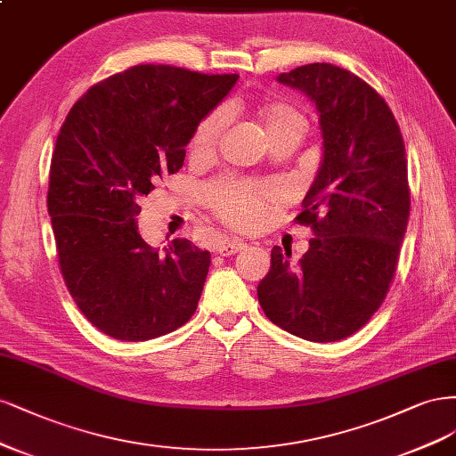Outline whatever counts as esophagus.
<instances>
[{"label":"esophagus","instance_id":"1","mask_svg":"<svg viewBox=\"0 0 456 456\" xmlns=\"http://www.w3.org/2000/svg\"><path fill=\"white\" fill-rule=\"evenodd\" d=\"M244 246H246V244H244L242 240H237V239L224 240L222 244L217 246V254H219V256H232V254L240 252V249H242Z\"/></svg>","mask_w":456,"mask_h":456}]
</instances>
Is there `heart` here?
<instances>
[{"instance_id":"obj_1","label":"heart","mask_w":456,"mask_h":456,"mask_svg":"<svg viewBox=\"0 0 456 456\" xmlns=\"http://www.w3.org/2000/svg\"><path fill=\"white\" fill-rule=\"evenodd\" d=\"M263 123L267 126L269 136L274 138L289 126H305L303 117L297 110L286 104H274L261 111ZM225 125V111H212L207 119H202L193 132V138L189 143V153L193 159H208L222 136ZM204 199L210 210L222 219V222L239 227L249 229L257 225L265 216L267 200L271 199V191L263 185L244 183L234 180H219L214 182L204 191Z\"/></svg>"}]
</instances>
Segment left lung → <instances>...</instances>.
Returning a JSON list of instances; mask_svg holds the SVG:
<instances>
[{
    "label": "left lung",
    "instance_id": "left-lung-1",
    "mask_svg": "<svg viewBox=\"0 0 456 456\" xmlns=\"http://www.w3.org/2000/svg\"><path fill=\"white\" fill-rule=\"evenodd\" d=\"M278 81L316 104L324 160L296 217L316 239L297 263L274 246L257 297L288 333L341 341L379 311L398 269L411 208L405 145L385 98L348 69L316 62Z\"/></svg>",
    "mask_w": 456,
    "mask_h": 456
}]
</instances>
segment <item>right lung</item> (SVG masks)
<instances>
[{"mask_svg": "<svg viewBox=\"0 0 456 456\" xmlns=\"http://www.w3.org/2000/svg\"><path fill=\"white\" fill-rule=\"evenodd\" d=\"M237 79L132 66L93 85L58 132L47 193L58 265L79 311L113 339H155L197 311L210 252L187 239L151 248L136 216Z\"/></svg>", "mask_w": 456, "mask_h": 456, "instance_id": "right-lung-1", "label": "right lung"}]
</instances>
